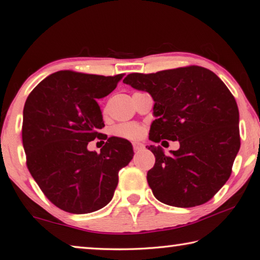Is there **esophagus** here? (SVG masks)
I'll return each mask as SVG.
<instances>
[{
  "label": "esophagus",
  "instance_id": "1",
  "mask_svg": "<svg viewBox=\"0 0 260 260\" xmlns=\"http://www.w3.org/2000/svg\"><path fill=\"white\" fill-rule=\"evenodd\" d=\"M143 144L142 143H140V142H134L133 143V149H134V151H139V150H141V149H143Z\"/></svg>",
  "mask_w": 260,
  "mask_h": 260
}]
</instances>
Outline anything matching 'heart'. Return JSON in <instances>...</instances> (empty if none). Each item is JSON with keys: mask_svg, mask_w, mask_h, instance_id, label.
Returning a JSON list of instances; mask_svg holds the SVG:
<instances>
[{"mask_svg": "<svg viewBox=\"0 0 260 260\" xmlns=\"http://www.w3.org/2000/svg\"><path fill=\"white\" fill-rule=\"evenodd\" d=\"M114 134L122 139L134 140L142 134V127L138 124H120L114 128Z\"/></svg>", "mask_w": 260, "mask_h": 260, "instance_id": "heart-1", "label": "heart"}]
</instances>
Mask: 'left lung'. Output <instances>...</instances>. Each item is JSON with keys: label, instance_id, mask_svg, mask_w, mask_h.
I'll list each match as a JSON object with an SVG mask.
<instances>
[{"label": "left lung", "instance_id": "obj_1", "mask_svg": "<svg viewBox=\"0 0 260 260\" xmlns=\"http://www.w3.org/2000/svg\"><path fill=\"white\" fill-rule=\"evenodd\" d=\"M124 83L148 91L155 101L149 140L180 143L170 156L160 146L148 147L156 158L147 174L153 195L177 208L206 203L230 179L240 150L234 96L217 74L195 65L131 73Z\"/></svg>", "mask_w": 260, "mask_h": 260}]
</instances>
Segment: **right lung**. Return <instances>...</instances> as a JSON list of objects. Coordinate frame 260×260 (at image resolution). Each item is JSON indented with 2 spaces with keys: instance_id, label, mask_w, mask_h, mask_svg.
<instances>
[{
  "instance_id": "obj_1",
  "label": "right lung",
  "mask_w": 260,
  "mask_h": 260,
  "mask_svg": "<svg viewBox=\"0 0 260 260\" xmlns=\"http://www.w3.org/2000/svg\"><path fill=\"white\" fill-rule=\"evenodd\" d=\"M122 77L58 71L26 100L21 131L26 164L47 199L67 212L104 208L113 197L118 172L134 156L131 142L114 136H105L100 153L87 149L104 127L98 100Z\"/></svg>"
}]
</instances>
